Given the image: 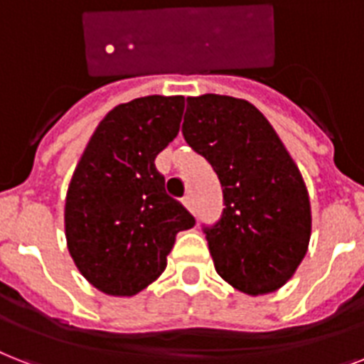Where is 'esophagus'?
<instances>
[{
    "label": "esophagus",
    "instance_id": "obj_1",
    "mask_svg": "<svg viewBox=\"0 0 364 364\" xmlns=\"http://www.w3.org/2000/svg\"><path fill=\"white\" fill-rule=\"evenodd\" d=\"M183 203H185V208H187L188 211L194 213V200H192L191 194H187V196L183 198Z\"/></svg>",
    "mask_w": 364,
    "mask_h": 364
}]
</instances>
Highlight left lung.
<instances>
[{
    "label": "left lung",
    "instance_id": "8db88e82",
    "mask_svg": "<svg viewBox=\"0 0 364 364\" xmlns=\"http://www.w3.org/2000/svg\"><path fill=\"white\" fill-rule=\"evenodd\" d=\"M187 102L183 136L223 187V215L202 224L215 269L239 291H274L309 249L310 202L299 168L247 100L208 93Z\"/></svg>",
    "mask_w": 364,
    "mask_h": 364
}]
</instances>
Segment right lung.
Segmentation results:
<instances>
[{
    "mask_svg": "<svg viewBox=\"0 0 364 364\" xmlns=\"http://www.w3.org/2000/svg\"><path fill=\"white\" fill-rule=\"evenodd\" d=\"M185 99L149 95L115 106L91 136L65 200L76 267L108 295H134L166 269L177 232L196 220L164 188L156 155L179 132Z\"/></svg>",
    "mask_w": 364,
    "mask_h": 364,
    "instance_id": "obj_1",
    "label": "right lung"
}]
</instances>
